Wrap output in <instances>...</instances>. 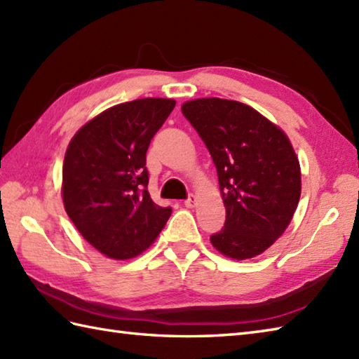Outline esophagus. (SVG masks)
Listing matches in <instances>:
<instances>
[{"mask_svg": "<svg viewBox=\"0 0 359 359\" xmlns=\"http://www.w3.org/2000/svg\"><path fill=\"white\" fill-rule=\"evenodd\" d=\"M195 203H196L195 195H189V198L184 201V205L189 207V209H192V207H195Z\"/></svg>", "mask_w": 359, "mask_h": 359, "instance_id": "obj_1", "label": "esophagus"}]
</instances>
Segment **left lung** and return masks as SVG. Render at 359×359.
I'll return each mask as SVG.
<instances>
[{
    "label": "left lung",
    "instance_id": "obj_1",
    "mask_svg": "<svg viewBox=\"0 0 359 359\" xmlns=\"http://www.w3.org/2000/svg\"><path fill=\"white\" fill-rule=\"evenodd\" d=\"M209 149L226 205V222L210 236L233 259L269 249L290 224L301 195V169L280 127L250 106L200 98L181 107Z\"/></svg>",
    "mask_w": 359,
    "mask_h": 359
}]
</instances>
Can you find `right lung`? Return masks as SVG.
I'll return each instance as SVG.
<instances>
[{"label": "right lung", "mask_w": 359, "mask_h": 359, "mask_svg": "<svg viewBox=\"0 0 359 359\" xmlns=\"http://www.w3.org/2000/svg\"><path fill=\"white\" fill-rule=\"evenodd\" d=\"M173 100L142 98L110 107L72 138L62 165V201L84 240L114 259L155 241L172 209L152 201L146 154Z\"/></svg>", "instance_id": "add662e5"}]
</instances>
